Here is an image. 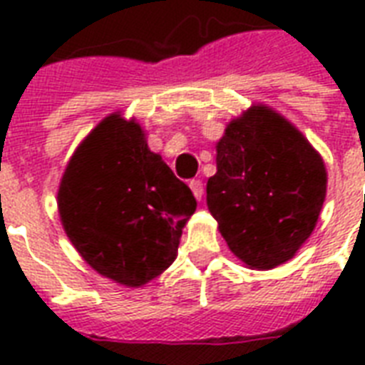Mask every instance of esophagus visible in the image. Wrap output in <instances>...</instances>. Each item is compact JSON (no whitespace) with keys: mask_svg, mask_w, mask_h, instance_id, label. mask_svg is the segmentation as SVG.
Returning a JSON list of instances; mask_svg holds the SVG:
<instances>
[{"mask_svg":"<svg viewBox=\"0 0 365 365\" xmlns=\"http://www.w3.org/2000/svg\"><path fill=\"white\" fill-rule=\"evenodd\" d=\"M190 190L197 201L203 197V182L201 180H190Z\"/></svg>","mask_w":365,"mask_h":365,"instance_id":"34e87169","label":"esophagus"}]
</instances>
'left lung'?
Listing matches in <instances>:
<instances>
[{"label":"left lung","instance_id":"1","mask_svg":"<svg viewBox=\"0 0 365 365\" xmlns=\"http://www.w3.org/2000/svg\"><path fill=\"white\" fill-rule=\"evenodd\" d=\"M328 171L307 137L267 105H250L217 143L207 207L230 250L250 269L292 260L311 237Z\"/></svg>","mask_w":365,"mask_h":365}]
</instances>
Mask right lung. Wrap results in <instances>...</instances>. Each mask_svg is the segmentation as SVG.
Here are the masks:
<instances>
[{
    "label": "right lung",
    "mask_w": 365,
    "mask_h": 365,
    "mask_svg": "<svg viewBox=\"0 0 365 365\" xmlns=\"http://www.w3.org/2000/svg\"><path fill=\"white\" fill-rule=\"evenodd\" d=\"M196 197L120 110L84 137L66 165L58 212L67 237L101 277L139 288L177 258Z\"/></svg>",
    "instance_id": "right-lung-1"
}]
</instances>
